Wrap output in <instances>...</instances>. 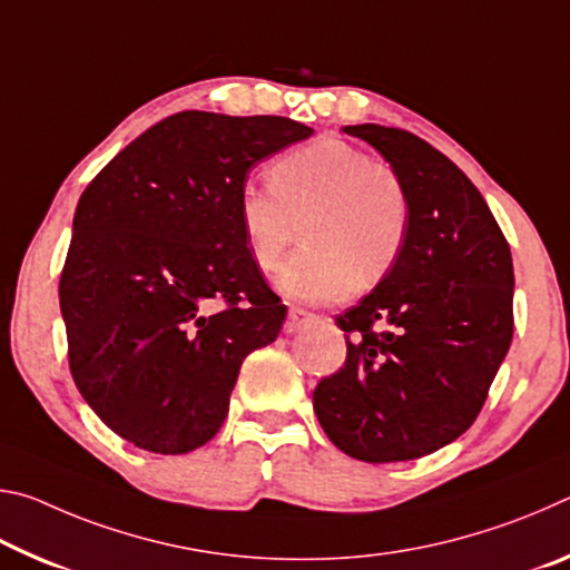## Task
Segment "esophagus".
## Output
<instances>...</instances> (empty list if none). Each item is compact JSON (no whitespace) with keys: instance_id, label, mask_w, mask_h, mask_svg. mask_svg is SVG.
Wrapping results in <instances>:
<instances>
[{"instance_id":"esophagus-1","label":"esophagus","mask_w":570,"mask_h":570,"mask_svg":"<svg viewBox=\"0 0 570 570\" xmlns=\"http://www.w3.org/2000/svg\"><path fill=\"white\" fill-rule=\"evenodd\" d=\"M312 322H316V316L312 312H306V308H298V306H292V308H288L284 332L286 334H294L298 330H304V326L312 324Z\"/></svg>"}]
</instances>
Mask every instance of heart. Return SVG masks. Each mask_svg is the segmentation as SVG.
Instances as JSON below:
<instances>
[{"mask_svg":"<svg viewBox=\"0 0 570 570\" xmlns=\"http://www.w3.org/2000/svg\"><path fill=\"white\" fill-rule=\"evenodd\" d=\"M272 188L248 183L238 193V224L258 272L276 274L296 228L304 250L282 276V292L326 304L372 286L392 272L410 234V196L390 163L336 138H320L278 156Z\"/></svg>","mask_w":570,"mask_h":570,"instance_id":"1","label":"heart"}]
</instances>
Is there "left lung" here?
<instances>
[{"label": "left lung", "mask_w": 570, "mask_h": 570, "mask_svg": "<svg viewBox=\"0 0 570 570\" xmlns=\"http://www.w3.org/2000/svg\"><path fill=\"white\" fill-rule=\"evenodd\" d=\"M400 173L404 248L372 294L336 316L346 362L314 390L336 448L364 462L430 455L465 432L513 340V258L485 198L417 135L346 125Z\"/></svg>", "instance_id": "8db88e82"}]
</instances>
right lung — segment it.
<instances>
[{
	"instance_id": "add662e5",
	"label": "right lung",
	"mask_w": 570,
	"mask_h": 570,
	"mask_svg": "<svg viewBox=\"0 0 570 570\" xmlns=\"http://www.w3.org/2000/svg\"><path fill=\"white\" fill-rule=\"evenodd\" d=\"M312 132L278 115L176 112L80 196L60 276L67 360L85 402L135 448L206 445L240 364L282 332L286 306L236 204L254 163Z\"/></svg>"
}]
</instances>
